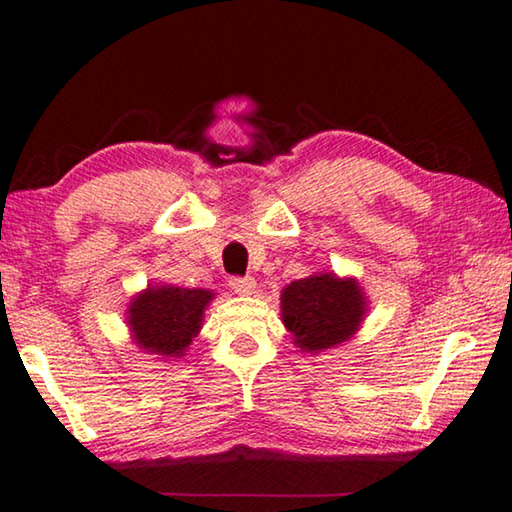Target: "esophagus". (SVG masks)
Instances as JSON below:
<instances>
[{"label":"esophagus","mask_w":512,"mask_h":512,"mask_svg":"<svg viewBox=\"0 0 512 512\" xmlns=\"http://www.w3.org/2000/svg\"><path fill=\"white\" fill-rule=\"evenodd\" d=\"M230 287L239 296H253L255 289H257V282L255 277H230Z\"/></svg>","instance_id":"34e87169"}]
</instances>
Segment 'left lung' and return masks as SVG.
Here are the masks:
<instances>
[{"label": "left lung", "mask_w": 512, "mask_h": 512, "mask_svg": "<svg viewBox=\"0 0 512 512\" xmlns=\"http://www.w3.org/2000/svg\"><path fill=\"white\" fill-rule=\"evenodd\" d=\"M282 323L302 352H320L352 339L363 316L366 296L352 277L309 275L282 291Z\"/></svg>", "instance_id": "1"}]
</instances>
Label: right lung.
I'll use <instances>...</instances> for the list:
<instances>
[{"label": "right lung", "instance_id": "obj_1", "mask_svg": "<svg viewBox=\"0 0 512 512\" xmlns=\"http://www.w3.org/2000/svg\"><path fill=\"white\" fill-rule=\"evenodd\" d=\"M214 298L207 289H183L173 284L149 287L128 307V325L142 350L180 359L201 332L203 314Z\"/></svg>", "mask_w": 512, "mask_h": 512}]
</instances>
